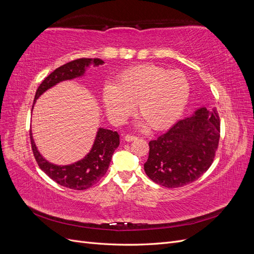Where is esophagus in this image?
<instances>
[{
	"instance_id": "obj_1",
	"label": "esophagus",
	"mask_w": 254,
	"mask_h": 254,
	"mask_svg": "<svg viewBox=\"0 0 254 254\" xmlns=\"http://www.w3.org/2000/svg\"><path fill=\"white\" fill-rule=\"evenodd\" d=\"M136 139H137L136 136L130 135V134H127V135L125 136V141H126V142H132V141H135Z\"/></svg>"
}]
</instances>
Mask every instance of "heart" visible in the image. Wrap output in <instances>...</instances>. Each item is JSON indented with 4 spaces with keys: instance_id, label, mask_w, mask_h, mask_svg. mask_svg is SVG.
Listing matches in <instances>:
<instances>
[{
    "instance_id": "1",
    "label": "heart",
    "mask_w": 254,
    "mask_h": 254,
    "mask_svg": "<svg viewBox=\"0 0 254 254\" xmlns=\"http://www.w3.org/2000/svg\"><path fill=\"white\" fill-rule=\"evenodd\" d=\"M190 95V82L179 71L142 64L123 72L117 84L108 82L103 101L109 118L117 124L132 113L135 103L141 113L139 125L164 129L180 118Z\"/></svg>"
}]
</instances>
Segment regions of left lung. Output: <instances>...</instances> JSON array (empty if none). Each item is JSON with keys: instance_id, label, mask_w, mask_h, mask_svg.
Returning a JSON list of instances; mask_svg holds the SVG:
<instances>
[{"instance_id": "8db88e82", "label": "left lung", "mask_w": 254, "mask_h": 254, "mask_svg": "<svg viewBox=\"0 0 254 254\" xmlns=\"http://www.w3.org/2000/svg\"><path fill=\"white\" fill-rule=\"evenodd\" d=\"M220 122L216 108L203 106L149 142L144 171L160 186L174 189L201 177L211 166L218 147Z\"/></svg>"}]
</instances>
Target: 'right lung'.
Returning a JSON list of instances; mask_svg holds the SVG:
<instances>
[{
	"label": "right lung",
	"instance_id": "right-lung-1",
	"mask_svg": "<svg viewBox=\"0 0 254 254\" xmlns=\"http://www.w3.org/2000/svg\"><path fill=\"white\" fill-rule=\"evenodd\" d=\"M104 64V61L98 58H80L59 66L41 82L36 92L34 104L45 91L57 83L81 77L90 65L98 66ZM30 142L38 165L51 179L64 188L81 190L94 186L107 173L113 152L120 145V135L117 131L98 128L90 151L81 160L68 165H57L44 159L37 148L32 132Z\"/></svg>",
	"mask_w": 254,
	"mask_h": 254
}]
</instances>
